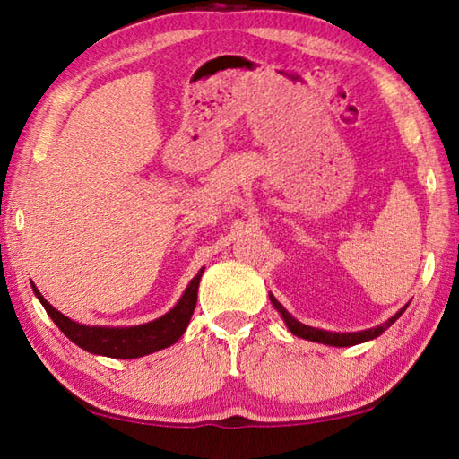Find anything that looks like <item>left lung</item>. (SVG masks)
Masks as SVG:
<instances>
[{
	"instance_id": "8db88e82",
	"label": "left lung",
	"mask_w": 459,
	"mask_h": 459,
	"mask_svg": "<svg viewBox=\"0 0 459 459\" xmlns=\"http://www.w3.org/2000/svg\"><path fill=\"white\" fill-rule=\"evenodd\" d=\"M270 301L274 304V307L280 311V316L284 317L288 329L294 333L296 337H301V339H307V341H316V343H324V345H333V347H351V345H357V343H365V341H370L378 337L383 331H386L388 327H391L394 321L401 317L404 314V309L408 306H404L401 311H396V314L385 321L383 325H377V327H370V329H365V331H355V333H333V331H325V329H316V327H309V325H304L299 324L298 319L291 317L286 307L280 304V301L270 294Z\"/></svg>"
}]
</instances>
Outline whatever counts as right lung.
<instances>
[{"label":"right lung","instance_id":"obj_1","mask_svg":"<svg viewBox=\"0 0 459 459\" xmlns=\"http://www.w3.org/2000/svg\"><path fill=\"white\" fill-rule=\"evenodd\" d=\"M203 270H199V274L191 280V284L185 290V294L178 301L168 314L150 321V324L143 325H134V327H99V325H82L76 324V321L68 319L63 316L61 311L55 309L48 301L41 296L33 286L35 296L41 301L43 307L47 309V314L51 316V319L56 324V327L63 331V333L82 347L84 351L94 355H104V357H112V359H135V357H143L155 353V351L165 349L173 345L178 341L185 329H187L191 316L195 311V306H197V290H199V281L203 276Z\"/></svg>","mask_w":459,"mask_h":459}]
</instances>
